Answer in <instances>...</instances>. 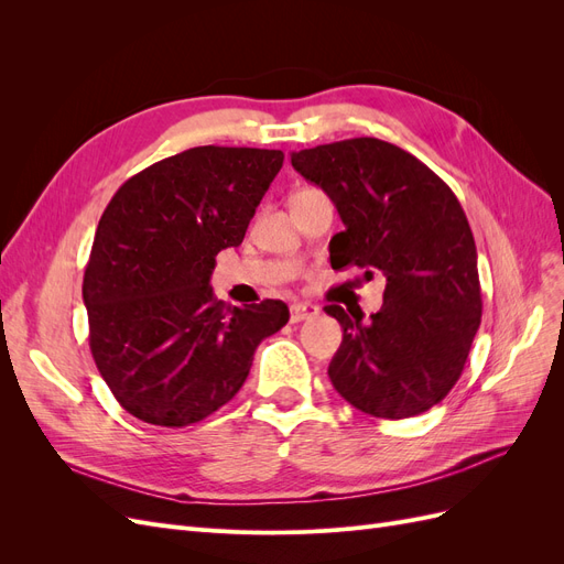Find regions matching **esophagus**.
Returning a JSON list of instances; mask_svg holds the SVG:
<instances>
[{"label": "esophagus", "mask_w": 564, "mask_h": 564, "mask_svg": "<svg viewBox=\"0 0 564 564\" xmlns=\"http://www.w3.org/2000/svg\"><path fill=\"white\" fill-rule=\"evenodd\" d=\"M319 313L317 305L313 303H292L289 305V319L292 322H303V319H311Z\"/></svg>", "instance_id": "1"}]
</instances>
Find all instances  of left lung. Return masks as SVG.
<instances>
[{
    "label": "left lung",
    "instance_id": "8db88e82",
    "mask_svg": "<svg viewBox=\"0 0 564 564\" xmlns=\"http://www.w3.org/2000/svg\"><path fill=\"white\" fill-rule=\"evenodd\" d=\"M344 220L329 251L338 268L386 278L379 313L327 305L344 327L329 362L338 395L379 419H406L445 400L480 327L477 251L449 185L406 150L348 139L292 152Z\"/></svg>",
    "mask_w": 564,
    "mask_h": 564
}]
</instances>
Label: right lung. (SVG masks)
I'll use <instances>...</instances> for the list:
<instances>
[{
    "mask_svg": "<svg viewBox=\"0 0 564 564\" xmlns=\"http://www.w3.org/2000/svg\"><path fill=\"white\" fill-rule=\"evenodd\" d=\"M282 162V150H183L131 176L100 216L82 296L94 362L131 416L166 429L207 419L289 322L282 301L228 308L209 286Z\"/></svg>",
    "mask_w": 564,
    "mask_h": 564,
    "instance_id": "obj_1",
    "label": "right lung"
}]
</instances>
